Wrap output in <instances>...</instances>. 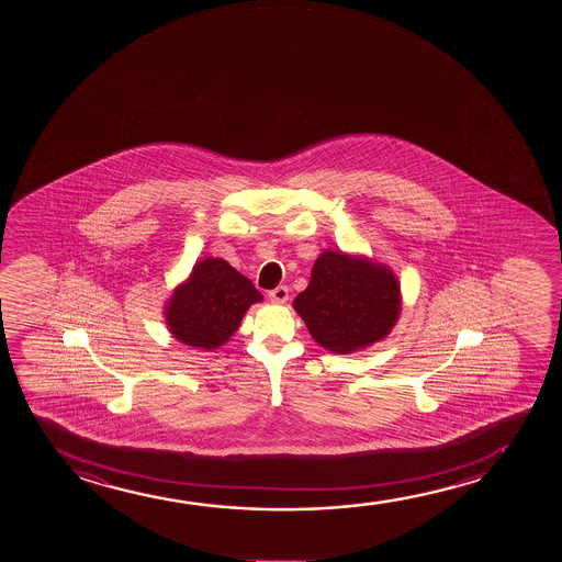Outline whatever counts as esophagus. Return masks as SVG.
<instances>
[{
    "label": "esophagus",
    "instance_id": "34e87169",
    "mask_svg": "<svg viewBox=\"0 0 562 562\" xmlns=\"http://www.w3.org/2000/svg\"><path fill=\"white\" fill-rule=\"evenodd\" d=\"M270 301L274 303H285L288 301V288L285 285H278L272 292L269 293Z\"/></svg>",
    "mask_w": 562,
    "mask_h": 562
}]
</instances>
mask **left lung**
Here are the masks:
<instances>
[{
  "instance_id": "left-lung-1",
  "label": "left lung",
  "mask_w": 562,
  "mask_h": 562,
  "mask_svg": "<svg viewBox=\"0 0 562 562\" xmlns=\"http://www.w3.org/2000/svg\"><path fill=\"white\" fill-rule=\"evenodd\" d=\"M400 282L385 265L367 257L324 251L293 308L318 346L353 353L384 339L401 313Z\"/></svg>"
}]
</instances>
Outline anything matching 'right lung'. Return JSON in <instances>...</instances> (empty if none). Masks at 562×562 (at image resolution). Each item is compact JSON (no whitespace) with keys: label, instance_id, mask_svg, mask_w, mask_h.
Wrapping results in <instances>:
<instances>
[{"label":"right lung","instance_id":"add662e5","mask_svg":"<svg viewBox=\"0 0 562 562\" xmlns=\"http://www.w3.org/2000/svg\"><path fill=\"white\" fill-rule=\"evenodd\" d=\"M262 301L249 278L218 257L193 265L165 307L170 334L186 346L218 349L238 330L247 308Z\"/></svg>","mask_w":562,"mask_h":562}]
</instances>
